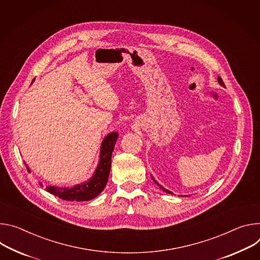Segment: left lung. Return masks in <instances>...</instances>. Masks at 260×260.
I'll list each match as a JSON object with an SVG mask.
<instances>
[{
    "label": "left lung",
    "mask_w": 260,
    "mask_h": 260,
    "mask_svg": "<svg viewBox=\"0 0 260 260\" xmlns=\"http://www.w3.org/2000/svg\"><path fill=\"white\" fill-rule=\"evenodd\" d=\"M218 81H219V83H220V84H221V85H223V86H225V84H224V82H223V80H222V78H221V77H220V76H219V77H218ZM151 178H152V180H153V181H154V182H155V183H156V184H157V185H158V186H159V188H161V189H162V190H163V191H164V192H166V193H169V194H172V192H170V191H168V190H166V189H165V188H163V187H162V186H161V185H159V184H158V183H157V182H156V181H155V179H154V178H153V177H152V176H151Z\"/></svg>",
    "instance_id": "left-lung-1"
}]
</instances>
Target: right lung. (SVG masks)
I'll list each match as a JSON object with an SVG mask.
<instances>
[{
    "mask_svg": "<svg viewBox=\"0 0 260 260\" xmlns=\"http://www.w3.org/2000/svg\"><path fill=\"white\" fill-rule=\"evenodd\" d=\"M117 139V132L108 134L103 139L101 145L99 165L93 178L89 182L76 185L73 188H59L55 186H48L45 188V190L54 196L68 201H88L98 196L103 191L108 181L111 167V155ZM24 165L26 166V164ZM26 169L28 170V167H26Z\"/></svg>",
    "mask_w": 260,
    "mask_h": 260,
    "instance_id": "1",
    "label": "right lung"
}]
</instances>
